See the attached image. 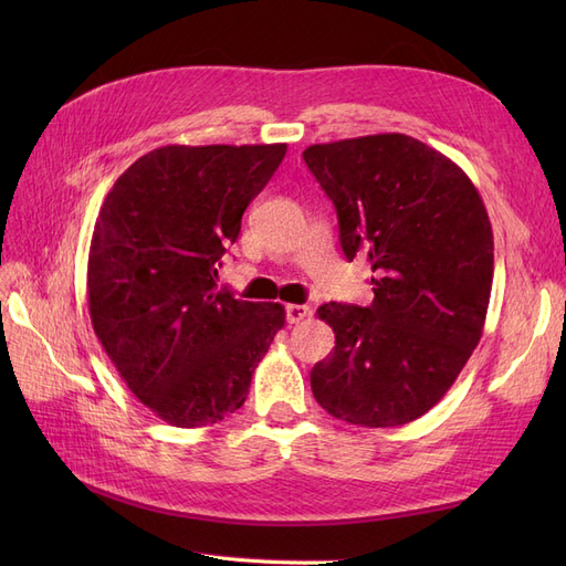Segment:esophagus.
<instances>
[{
  "instance_id": "esophagus-1",
  "label": "esophagus",
  "mask_w": 566,
  "mask_h": 566,
  "mask_svg": "<svg viewBox=\"0 0 566 566\" xmlns=\"http://www.w3.org/2000/svg\"><path fill=\"white\" fill-rule=\"evenodd\" d=\"M312 316V310L306 304H287L285 306V318L287 323H300L304 318Z\"/></svg>"
}]
</instances>
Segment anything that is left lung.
<instances>
[{"instance_id":"left-lung-1","label":"left lung","mask_w":566,"mask_h":566,"mask_svg":"<svg viewBox=\"0 0 566 566\" xmlns=\"http://www.w3.org/2000/svg\"><path fill=\"white\" fill-rule=\"evenodd\" d=\"M302 158L335 205L347 260L364 254L375 271L370 306H318L335 349L312 391L337 420L406 424L441 401L484 333V200L453 160L397 132L314 144Z\"/></svg>"}]
</instances>
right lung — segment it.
I'll list each match as a JSON object with an SVG mask.
<instances>
[{
  "label": "right lung",
  "mask_w": 566,
  "mask_h": 566,
  "mask_svg": "<svg viewBox=\"0 0 566 566\" xmlns=\"http://www.w3.org/2000/svg\"><path fill=\"white\" fill-rule=\"evenodd\" d=\"M285 150L163 146L101 205L87 264L94 333L134 397L169 424H214L241 408L285 325L283 304L235 300L214 283Z\"/></svg>",
  "instance_id": "obj_1"
}]
</instances>
